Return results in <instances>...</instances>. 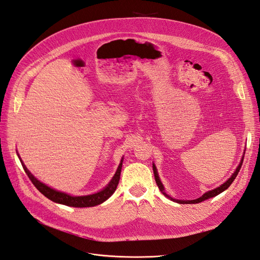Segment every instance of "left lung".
<instances>
[{
	"label": "left lung",
	"instance_id": "8db88e82",
	"mask_svg": "<svg viewBox=\"0 0 260 260\" xmlns=\"http://www.w3.org/2000/svg\"><path fill=\"white\" fill-rule=\"evenodd\" d=\"M243 159H244V156L242 157L241 162L239 164L238 168L235 169L234 174H233L229 179H228L223 184H221V185H220V186H219V187H217V188H214V190H211V191L206 192L205 194H203V195L201 196V198L196 199V200H192V201H181V200H176V199H172L171 196H169L168 194H166V192H165V190H164V185H162L161 181H160V179H159V177H158V172H157V169H156V167H155V165H154V164H153V171H154V176H155V181H156V183H157V185H158V188L160 190V192H161L165 196H166V198H168L169 200L174 201V202H176V203H179V204H198V203H201V202L205 201V200H208V199H210V198H215V196H217L218 194L222 193L224 190H226V188L229 187V186L232 184V182L234 181V179L237 178V176H238V174H239V171H240V169H241V167H242Z\"/></svg>",
	"mask_w": 260,
	"mask_h": 260
}]
</instances>
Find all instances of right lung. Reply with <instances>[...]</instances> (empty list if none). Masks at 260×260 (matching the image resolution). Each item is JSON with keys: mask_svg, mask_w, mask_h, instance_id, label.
Returning a JSON list of instances; mask_svg holds the SVG:
<instances>
[{"mask_svg": "<svg viewBox=\"0 0 260 260\" xmlns=\"http://www.w3.org/2000/svg\"><path fill=\"white\" fill-rule=\"evenodd\" d=\"M19 159H20V157H19ZM122 160H123V158H121L119 166H118L116 174L114 175L113 179L111 180V182H109L103 188V190L95 193V194H91V195L72 196L67 193L54 190V188L40 182V181H39L37 178H35V176L27 169V167L23 165L22 160L20 159L22 168H23V170H25L29 179L31 180V182L34 183V185L45 196V198H48L52 202H55L57 204H62V205L70 206V207H93V206L100 205V204H102L111 198L113 193L116 191L118 182H119L120 172H121V167H122Z\"/></svg>", "mask_w": 260, "mask_h": 260, "instance_id": "add662e5", "label": "right lung"}]
</instances>
